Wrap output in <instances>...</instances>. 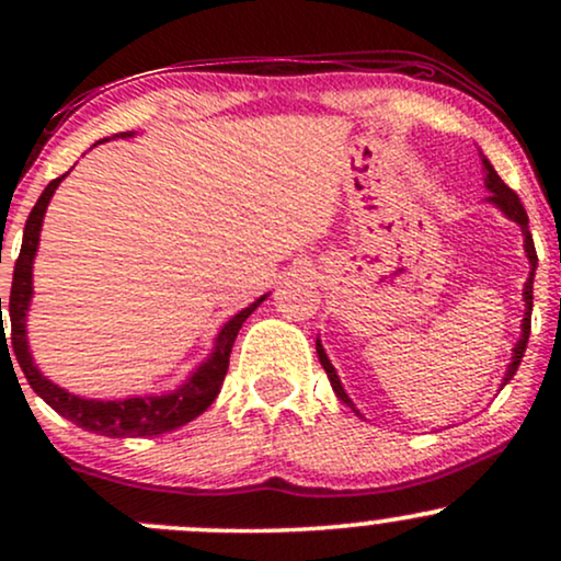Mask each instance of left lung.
<instances>
[{"label": "left lung", "mask_w": 561, "mask_h": 561, "mask_svg": "<svg viewBox=\"0 0 561 561\" xmlns=\"http://www.w3.org/2000/svg\"><path fill=\"white\" fill-rule=\"evenodd\" d=\"M480 156H482V152H480ZM482 169H485V190L491 192V195L485 197V203L495 205V208H499L501 214H504V216L508 218V221H514V224H517L519 229H523V237H525V255H527V261H530V274H527V282H525V287H523L525 317H523V324H519V330H523V334H519V340H517V343H514V347H512V362H508V366H506V375H504V379H501V388H504V385H508V379H512L514 375H517V369H519V362H523V356H525L527 337H530V313H533V279H536L538 255H536V244H533L530 227H527V214H525L523 203H519L517 192H512V190H508V186H506L504 182H501V176H499V173H495V169H493V165H491V160H488L485 156H482ZM317 353H319V362H321V366H324L327 377H330V382H332V390H334V396L340 398V403H345L347 409H353V411H356L358 416H362V411L356 409V403L351 401V396H347V392H345L343 382H340L337 371H334V366H332V362H330V356H327V351H324V345H321V340H317Z\"/></svg>", "instance_id": "8db88e82"}]
</instances>
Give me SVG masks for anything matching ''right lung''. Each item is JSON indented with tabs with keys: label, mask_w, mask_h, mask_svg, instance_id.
Listing matches in <instances>:
<instances>
[{
	"label": "right lung",
	"mask_w": 561,
	"mask_h": 561,
	"mask_svg": "<svg viewBox=\"0 0 561 561\" xmlns=\"http://www.w3.org/2000/svg\"><path fill=\"white\" fill-rule=\"evenodd\" d=\"M126 137H134V131L115 134L113 139H126ZM96 145H100V141H96ZM66 176L68 173H62L60 179H55V182L47 184V190H44L42 197L36 199L28 221H25L21 255H18L15 261L12 289H10L12 351H15L18 364H21L23 375L28 379V385L34 388L36 396H42L44 401L53 405L57 414L66 416V420H70L73 424H79L83 430H89V433L105 435V437H152V435L171 433V430H179L182 424L197 420V416L216 401V396L221 392L224 377H227L229 353L237 340V332H240L244 319H248L250 313L266 300V295H261L259 300L250 302V306L242 308L240 313H234V317L218 330L208 358L199 362V366H195V369L190 371V377H186L179 388L160 392V396H131V398H115V401L81 398L76 396V392H68L66 388H60V385H55L53 379L42 375V369L36 366L34 356H31L25 321H28L31 298H34V259L38 250V237H42L44 214H47L49 199H53L55 190L60 186V182ZM0 319H2V298H0ZM0 340L2 345H8L4 327H2Z\"/></svg>",
	"instance_id": "right-lung-1"
}]
</instances>
